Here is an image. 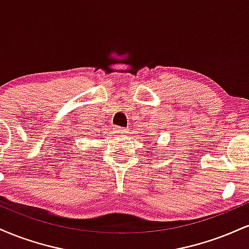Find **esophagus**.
<instances>
[{"mask_svg":"<svg viewBox=\"0 0 249 249\" xmlns=\"http://www.w3.org/2000/svg\"><path fill=\"white\" fill-rule=\"evenodd\" d=\"M115 131H116L117 133H119V134H125V133L128 132V130H127L126 127H122V126L115 127Z\"/></svg>","mask_w":249,"mask_h":249,"instance_id":"1","label":"esophagus"}]
</instances>
